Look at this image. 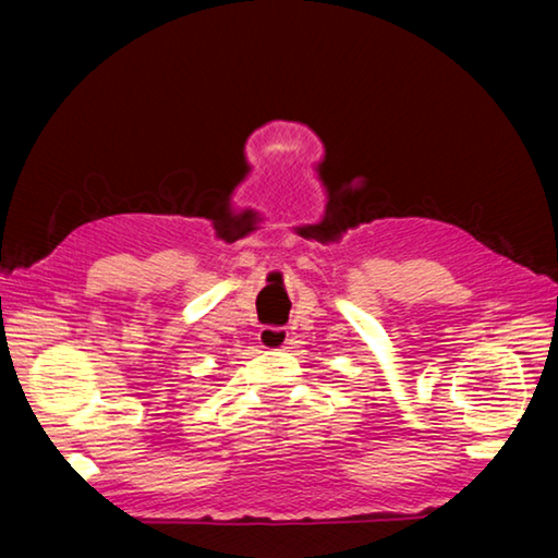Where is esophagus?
Returning <instances> with one entry per match:
<instances>
[{"mask_svg":"<svg viewBox=\"0 0 558 558\" xmlns=\"http://www.w3.org/2000/svg\"><path fill=\"white\" fill-rule=\"evenodd\" d=\"M288 342H290V332L286 327H263L258 332V344L263 349H270V352L286 349Z\"/></svg>","mask_w":558,"mask_h":558,"instance_id":"1","label":"esophagus"}]
</instances>
